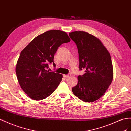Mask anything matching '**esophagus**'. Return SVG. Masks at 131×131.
Instances as JSON below:
<instances>
[{"label":"esophagus","instance_id":"34e87169","mask_svg":"<svg viewBox=\"0 0 131 131\" xmlns=\"http://www.w3.org/2000/svg\"><path fill=\"white\" fill-rule=\"evenodd\" d=\"M70 76H71V74L70 73H69L68 74H63V77H64L65 78L69 77Z\"/></svg>","mask_w":131,"mask_h":131}]
</instances>
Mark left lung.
<instances>
[{
  "instance_id": "left-lung-1",
  "label": "left lung",
  "mask_w": 131,
  "mask_h": 131,
  "mask_svg": "<svg viewBox=\"0 0 131 131\" xmlns=\"http://www.w3.org/2000/svg\"><path fill=\"white\" fill-rule=\"evenodd\" d=\"M76 43L79 56V69L85 73L78 76L72 92L80 99L93 102L102 97L113 79V67L109 51L95 36L83 31L69 33Z\"/></svg>"
}]
</instances>
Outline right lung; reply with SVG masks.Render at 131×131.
Masks as SVG:
<instances>
[{
  "mask_svg": "<svg viewBox=\"0 0 131 131\" xmlns=\"http://www.w3.org/2000/svg\"><path fill=\"white\" fill-rule=\"evenodd\" d=\"M68 34L50 30L33 39L22 50L16 66V73L21 88L33 100H42L53 93L60 83L62 74L50 72L49 63L63 43L70 42Z\"/></svg>",
  "mask_w": 131,
  "mask_h": 131,
  "instance_id": "obj_1",
  "label": "right lung"
}]
</instances>
